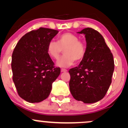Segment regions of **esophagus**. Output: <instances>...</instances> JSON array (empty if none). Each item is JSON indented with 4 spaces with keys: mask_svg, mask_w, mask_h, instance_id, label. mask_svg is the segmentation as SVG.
Instances as JSON below:
<instances>
[{
    "mask_svg": "<svg viewBox=\"0 0 128 128\" xmlns=\"http://www.w3.org/2000/svg\"><path fill=\"white\" fill-rule=\"evenodd\" d=\"M68 71V70H66V69H61V72H67Z\"/></svg>",
    "mask_w": 128,
    "mask_h": 128,
    "instance_id": "34e87169",
    "label": "esophagus"
}]
</instances>
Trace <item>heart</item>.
<instances>
[{"label": "heart", "mask_w": 128, "mask_h": 128, "mask_svg": "<svg viewBox=\"0 0 128 128\" xmlns=\"http://www.w3.org/2000/svg\"><path fill=\"white\" fill-rule=\"evenodd\" d=\"M76 34L71 33H65L59 36L57 42L51 40L48 43L46 50L49 56L54 59H59L64 50V56L57 62L58 66L68 68L77 61L84 58L86 46Z\"/></svg>", "instance_id": "b5f03b06"}]
</instances>
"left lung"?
<instances>
[{
    "mask_svg": "<svg viewBox=\"0 0 128 128\" xmlns=\"http://www.w3.org/2000/svg\"><path fill=\"white\" fill-rule=\"evenodd\" d=\"M77 33L85 34L86 52L79 65L69 70V88L76 100L93 104L102 100L110 86L114 59L98 32L86 28Z\"/></svg>",
    "mask_w": 128,
    "mask_h": 128,
    "instance_id": "obj_1",
    "label": "left lung"
}]
</instances>
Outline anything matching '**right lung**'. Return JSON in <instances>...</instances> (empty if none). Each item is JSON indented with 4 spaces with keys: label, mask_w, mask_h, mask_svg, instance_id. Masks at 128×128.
Here are the masks:
<instances>
[{
    "label": "right lung",
    "mask_w": 128,
    "mask_h": 128,
    "mask_svg": "<svg viewBox=\"0 0 128 128\" xmlns=\"http://www.w3.org/2000/svg\"><path fill=\"white\" fill-rule=\"evenodd\" d=\"M58 30L40 28L25 34L16 44L12 58L13 81L19 96L30 103H39L48 97L52 84L60 69L47 52L46 47Z\"/></svg>",
    "instance_id": "right-lung-1"
}]
</instances>
